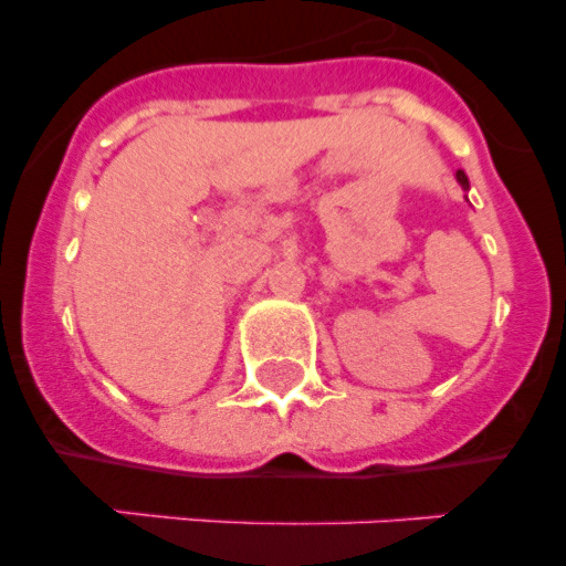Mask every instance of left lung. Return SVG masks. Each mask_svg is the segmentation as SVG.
I'll use <instances>...</instances> for the list:
<instances>
[{"mask_svg":"<svg viewBox=\"0 0 566 566\" xmlns=\"http://www.w3.org/2000/svg\"><path fill=\"white\" fill-rule=\"evenodd\" d=\"M457 178H459V184H462V187H464V189H468V175H464V172H462V169H459V172H457Z\"/></svg>","mask_w":566,"mask_h":566,"instance_id":"left-lung-1","label":"left lung"}]
</instances>
